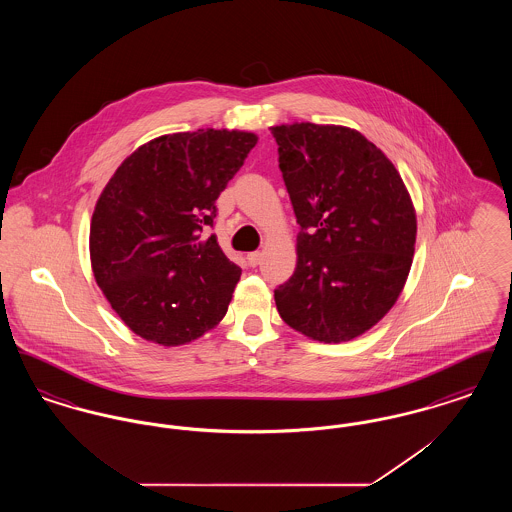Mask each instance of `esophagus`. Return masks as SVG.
Wrapping results in <instances>:
<instances>
[{"label":"esophagus","instance_id":"1","mask_svg":"<svg viewBox=\"0 0 512 512\" xmlns=\"http://www.w3.org/2000/svg\"><path fill=\"white\" fill-rule=\"evenodd\" d=\"M261 261H263V253H261V251H253V253L247 255V263H249L251 267L261 265Z\"/></svg>","mask_w":512,"mask_h":512}]
</instances>
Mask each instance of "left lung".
<instances>
[{"mask_svg": "<svg viewBox=\"0 0 512 512\" xmlns=\"http://www.w3.org/2000/svg\"><path fill=\"white\" fill-rule=\"evenodd\" d=\"M299 224L297 267L274 290L280 317L324 343L361 336L384 317L413 265L416 217L390 159L357 130L272 128Z\"/></svg>", "mask_w": 512, "mask_h": 512, "instance_id": "8db88e82", "label": "left lung"}]
</instances>
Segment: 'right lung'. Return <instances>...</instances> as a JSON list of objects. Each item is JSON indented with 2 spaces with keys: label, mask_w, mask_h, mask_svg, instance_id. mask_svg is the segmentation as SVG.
I'll return each instance as SVG.
<instances>
[{
  "label": "right lung",
  "mask_w": 512,
  "mask_h": 512,
  "mask_svg": "<svg viewBox=\"0 0 512 512\" xmlns=\"http://www.w3.org/2000/svg\"><path fill=\"white\" fill-rule=\"evenodd\" d=\"M255 144L251 132L213 128L161 136L107 182L90 228L92 268L134 334L182 345L226 315L242 268L203 236Z\"/></svg>",
  "instance_id": "obj_1"
}]
</instances>
